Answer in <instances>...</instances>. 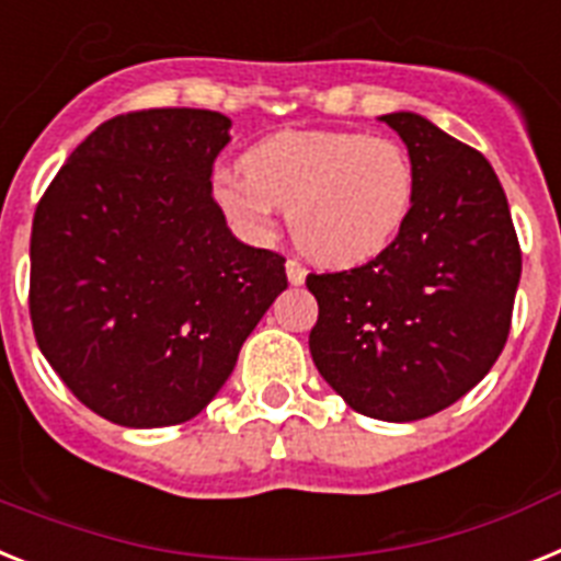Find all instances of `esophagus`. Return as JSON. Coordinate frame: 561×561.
<instances>
[{"label": "esophagus", "mask_w": 561, "mask_h": 561, "mask_svg": "<svg viewBox=\"0 0 561 561\" xmlns=\"http://www.w3.org/2000/svg\"><path fill=\"white\" fill-rule=\"evenodd\" d=\"M285 271H287V282H290V285H301V282H305V276H308V271H305V265H301L299 260H287Z\"/></svg>", "instance_id": "1"}]
</instances>
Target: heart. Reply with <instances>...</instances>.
Wrapping results in <instances>:
<instances>
[{"instance_id": "heart-1", "label": "heart", "mask_w": 561, "mask_h": 561, "mask_svg": "<svg viewBox=\"0 0 561 561\" xmlns=\"http://www.w3.org/2000/svg\"><path fill=\"white\" fill-rule=\"evenodd\" d=\"M415 163L398 140L344 129H287L251 146L242 169H220L211 194L233 228L265 240L279 208L290 237L328 267L375 260L415 206Z\"/></svg>"}]
</instances>
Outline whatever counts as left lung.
<instances>
[{"instance_id": "obj_1", "label": "left lung", "mask_w": 561, "mask_h": 561, "mask_svg": "<svg viewBox=\"0 0 561 561\" xmlns=\"http://www.w3.org/2000/svg\"><path fill=\"white\" fill-rule=\"evenodd\" d=\"M381 121L415 163V206L375 260L308 274L319 301L310 355L355 412L407 423L460 401L494 367L523 251L483 154L415 112Z\"/></svg>"}]
</instances>
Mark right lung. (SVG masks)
I'll list each match as a JSON object with an SVG mask.
<instances>
[{"label": "right lung", "mask_w": 561, "mask_h": 561, "mask_svg": "<svg viewBox=\"0 0 561 561\" xmlns=\"http://www.w3.org/2000/svg\"><path fill=\"white\" fill-rule=\"evenodd\" d=\"M228 126L186 106L115 115L76 146L33 214L38 350L118 426L199 415L287 287L285 256L237 240L211 197Z\"/></svg>", "instance_id": "obj_1"}]
</instances>
